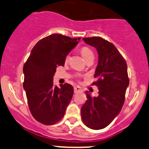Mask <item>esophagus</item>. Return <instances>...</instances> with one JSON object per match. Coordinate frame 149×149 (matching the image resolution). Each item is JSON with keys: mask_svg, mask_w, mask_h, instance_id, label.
I'll list each match as a JSON object with an SVG mask.
<instances>
[{"mask_svg": "<svg viewBox=\"0 0 149 149\" xmlns=\"http://www.w3.org/2000/svg\"><path fill=\"white\" fill-rule=\"evenodd\" d=\"M74 92L75 93H77V92H82V89L80 88V86H78V85H77V86H74Z\"/></svg>", "mask_w": 149, "mask_h": 149, "instance_id": "obj_1", "label": "esophagus"}]
</instances>
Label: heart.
Masks as SVG:
<instances>
[{"instance_id":"obj_1","label":"heart","mask_w":149,"mask_h":149,"mask_svg":"<svg viewBox=\"0 0 149 149\" xmlns=\"http://www.w3.org/2000/svg\"><path fill=\"white\" fill-rule=\"evenodd\" d=\"M80 53H81L82 56H83V58L85 59V60H87V59H89V58L93 57V52H92V51L88 47H86V46H84V47H82L81 48H80ZM69 56L67 55L66 57V61H68V59H69Z\"/></svg>"}]
</instances>
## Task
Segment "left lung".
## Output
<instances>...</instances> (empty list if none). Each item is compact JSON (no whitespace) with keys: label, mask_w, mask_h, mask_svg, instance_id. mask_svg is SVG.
<instances>
[{"label":"left lung","mask_w":149,"mask_h":149,"mask_svg":"<svg viewBox=\"0 0 149 149\" xmlns=\"http://www.w3.org/2000/svg\"><path fill=\"white\" fill-rule=\"evenodd\" d=\"M88 45L97 49L98 64L95 73L98 87V97H91L81 108V118L87 127L101 130L109 125L118 115L125 100L130 80L125 60L115 45L101 37L83 38Z\"/></svg>","instance_id":"left-lung-1"}]
</instances>
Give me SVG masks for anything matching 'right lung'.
I'll return each instance as SVG.
<instances>
[{"mask_svg":"<svg viewBox=\"0 0 149 149\" xmlns=\"http://www.w3.org/2000/svg\"><path fill=\"white\" fill-rule=\"evenodd\" d=\"M78 38L54 33L36 44L24 65L23 87L33 117L42 124L54 125L64 117L73 95L71 85L53 87L57 66H64L65 59L78 44Z\"/></svg>","mask_w":149,"mask_h":149,"instance_id":"obj_1","label":"right lung"}]
</instances>
